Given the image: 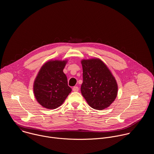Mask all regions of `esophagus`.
Wrapping results in <instances>:
<instances>
[{"label":"esophagus","instance_id":"obj_1","mask_svg":"<svg viewBox=\"0 0 154 154\" xmlns=\"http://www.w3.org/2000/svg\"><path fill=\"white\" fill-rule=\"evenodd\" d=\"M72 90H73V91H74V92H77V91H79V88H78V86H74V87H73Z\"/></svg>","mask_w":154,"mask_h":154}]
</instances>
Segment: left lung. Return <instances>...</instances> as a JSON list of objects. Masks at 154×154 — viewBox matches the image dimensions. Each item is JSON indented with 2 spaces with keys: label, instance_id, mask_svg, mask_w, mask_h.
Returning a JSON list of instances; mask_svg holds the SVG:
<instances>
[{
  "label": "left lung",
  "instance_id": "8db88e82",
  "mask_svg": "<svg viewBox=\"0 0 154 154\" xmlns=\"http://www.w3.org/2000/svg\"><path fill=\"white\" fill-rule=\"evenodd\" d=\"M83 83L81 92L88 105L93 109L103 110L115 100L118 85L107 66L95 58L81 61Z\"/></svg>",
  "mask_w": 154,
  "mask_h": 154
}]
</instances>
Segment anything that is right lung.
Returning a JSON list of instances; mask_svg holds the SVG:
<instances>
[{"instance_id":"right-lung-1","label":"right lung","mask_w":154,"mask_h":154,"mask_svg":"<svg viewBox=\"0 0 154 154\" xmlns=\"http://www.w3.org/2000/svg\"><path fill=\"white\" fill-rule=\"evenodd\" d=\"M67 60H49L40 68L34 80L33 90L38 103L48 109L61 106L71 88L63 70Z\"/></svg>"}]
</instances>
